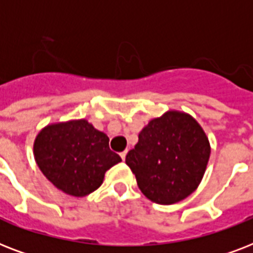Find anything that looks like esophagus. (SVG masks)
Instances as JSON below:
<instances>
[{
    "mask_svg": "<svg viewBox=\"0 0 253 253\" xmlns=\"http://www.w3.org/2000/svg\"><path fill=\"white\" fill-rule=\"evenodd\" d=\"M126 155H127V151H123V152H121V158H122V160H125V159H126Z\"/></svg>",
    "mask_w": 253,
    "mask_h": 253,
    "instance_id": "1",
    "label": "esophagus"
}]
</instances>
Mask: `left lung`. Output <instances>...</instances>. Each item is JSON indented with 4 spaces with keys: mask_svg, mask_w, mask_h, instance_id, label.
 <instances>
[{
    "mask_svg": "<svg viewBox=\"0 0 253 253\" xmlns=\"http://www.w3.org/2000/svg\"><path fill=\"white\" fill-rule=\"evenodd\" d=\"M209 158L210 143L200 123L186 113L170 110L140 131L126 164L148 200L172 205L198 188Z\"/></svg>",
    "mask_w": 253,
    "mask_h": 253,
    "instance_id": "left-lung-1",
    "label": "left lung"
}]
</instances>
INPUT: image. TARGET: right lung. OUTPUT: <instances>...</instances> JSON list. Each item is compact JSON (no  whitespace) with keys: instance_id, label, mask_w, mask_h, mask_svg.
<instances>
[{"instance_id":"add662e5","label":"right lung","mask_w":253,"mask_h":253,"mask_svg":"<svg viewBox=\"0 0 253 253\" xmlns=\"http://www.w3.org/2000/svg\"><path fill=\"white\" fill-rule=\"evenodd\" d=\"M34 156L47 180L73 197L94 192L107 169L122 162L109 148L107 135L86 119L45 126L34 142Z\"/></svg>"}]
</instances>
